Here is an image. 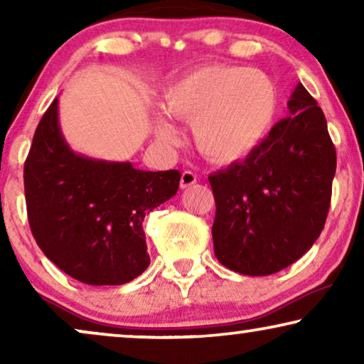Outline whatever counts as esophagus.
Here are the masks:
<instances>
[{
  "label": "esophagus",
  "instance_id": "1",
  "mask_svg": "<svg viewBox=\"0 0 364 364\" xmlns=\"http://www.w3.org/2000/svg\"><path fill=\"white\" fill-rule=\"evenodd\" d=\"M197 182V176L191 171H186L182 172V177H181V188H187L193 186V183Z\"/></svg>",
  "mask_w": 364,
  "mask_h": 364
}]
</instances>
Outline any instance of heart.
<instances>
[{"mask_svg":"<svg viewBox=\"0 0 364 364\" xmlns=\"http://www.w3.org/2000/svg\"><path fill=\"white\" fill-rule=\"evenodd\" d=\"M164 109L192 124V137L203 157L235 164L265 142L278 114V91L265 73L242 66L208 64L183 74L164 92ZM162 142L176 139V129L159 119Z\"/></svg>","mask_w":364,"mask_h":364,"instance_id":"obj_1","label":"heart"}]
</instances>
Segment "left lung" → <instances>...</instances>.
<instances>
[{
    "mask_svg": "<svg viewBox=\"0 0 364 364\" xmlns=\"http://www.w3.org/2000/svg\"><path fill=\"white\" fill-rule=\"evenodd\" d=\"M288 109L252 156L208 177L215 257L242 275H272L295 263L330 210L336 151L325 114L301 82Z\"/></svg>",
    "mask_w": 364,
    "mask_h": 364,
    "instance_id": "obj_1",
    "label": "left lung"
}]
</instances>
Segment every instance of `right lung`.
<instances>
[{"instance_id": "1", "label": "right lung", "mask_w": 364, "mask_h": 364, "mask_svg": "<svg viewBox=\"0 0 364 364\" xmlns=\"http://www.w3.org/2000/svg\"><path fill=\"white\" fill-rule=\"evenodd\" d=\"M178 181V171H139L73 152L54 99L24 162L29 227L44 255L74 280L122 285L151 263L144 217L176 196Z\"/></svg>"}]
</instances>
